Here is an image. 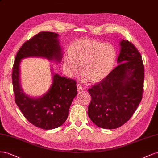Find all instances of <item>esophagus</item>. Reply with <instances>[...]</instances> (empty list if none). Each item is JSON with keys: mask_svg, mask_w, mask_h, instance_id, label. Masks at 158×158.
<instances>
[{"mask_svg": "<svg viewBox=\"0 0 158 158\" xmlns=\"http://www.w3.org/2000/svg\"><path fill=\"white\" fill-rule=\"evenodd\" d=\"M77 91L79 92H81V91H84V89H85V88L82 86L81 85H80V84H77Z\"/></svg>", "mask_w": 158, "mask_h": 158, "instance_id": "esophagus-1", "label": "esophagus"}]
</instances>
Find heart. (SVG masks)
<instances>
[{
  "label": "heart",
  "instance_id": "obj_1",
  "mask_svg": "<svg viewBox=\"0 0 158 158\" xmlns=\"http://www.w3.org/2000/svg\"><path fill=\"white\" fill-rule=\"evenodd\" d=\"M116 51L110 44L89 39L75 41L64 57L65 68L70 75L81 74L88 81L95 83L105 79L113 68Z\"/></svg>",
  "mask_w": 158,
  "mask_h": 158
}]
</instances>
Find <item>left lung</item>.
Segmentation results:
<instances>
[{
    "instance_id": "obj_1",
    "label": "left lung",
    "mask_w": 158,
    "mask_h": 158,
    "mask_svg": "<svg viewBox=\"0 0 158 158\" xmlns=\"http://www.w3.org/2000/svg\"><path fill=\"white\" fill-rule=\"evenodd\" d=\"M118 65L88 91L90 119L97 127L115 129L131 118L142 98L144 67L140 53L128 40L120 42Z\"/></svg>"
}]
</instances>
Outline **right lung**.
<instances>
[{
  "instance_id": "obj_1",
  "label": "right lung",
  "mask_w": 158,
  "mask_h": 158,
  "mask_svg": "<svg viewBox=\"0 0 158 158\" xmlns=\"http://www.w3.org/2000/svg\"><path fill=\"white\" fill-rule=\"evenodd\" d=\"M59 34L42 31L26 42L18 51L12 68V80L15 102L31 124L44 130L60 127L68 117L73 99L77 94L76 81L53 73L52 86L43 96L29 97L20 83L21 60L29 57H41L60 62L62 51Z\"/></svg>"
}]
</instances>
